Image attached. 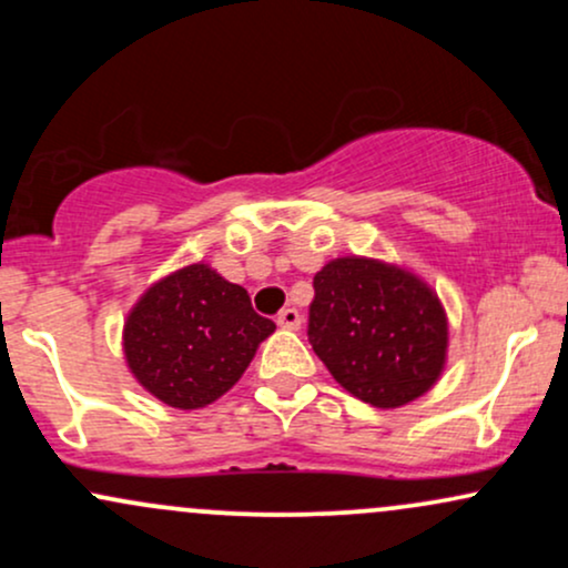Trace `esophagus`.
Masks as SVG:
<instances>
[{
	"label": "esophagus",
	"mask_w": 568,
	"mask_h": 568,
	"mask_svg": "<svg viewBox=\"0 0 568 568\" xmlns=\"http://www.w3.org/2000/svg\"><path fill=\"white\" fill-rule=\"evenodd\" d=\"M277 325L280 328L298 331L302 328V315H298V310H293V306H285V310L277 315Z\"/></svg>",
	"instance_id": "34e87169"
}]
</instances>
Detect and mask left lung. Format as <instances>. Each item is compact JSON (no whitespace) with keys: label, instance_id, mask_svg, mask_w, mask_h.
I'll return each mask as SVG.
<instances>
[{"label":"left lung","instance_id":"8db88e82","mask_svg":"<svg viewBox=\"0 0 568 568\" xmlns=\"http://www.w3.org/2000/svg\"><path fill=\"white\" fill-rule=\"evenodd\" d=\"M306 334L331 376L374 408L406 406L446 368L448 317L438 293L382 258H331L315 275Z\"/></svg>","mask_w":568,"mask_h":568}]
</instances>
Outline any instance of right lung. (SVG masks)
<instances>
[{
	"mask_svg": "<svg viewBox=\"0 0 568 568\" xmlns=\"http://www.w3.org/2000/svg\"><path fill=\"white\" fill-rule=\"evenodd\" d=\"M275 323L256 315L243 285L197 262L141 293L122 328L133 379L165 406L205 408L230 393Z\"/></svg>",
	"mask_w": 568,
	"mask_h": 568,
	"instance_id": "add662e5",
	"label": "right lung"
}]
</instances>
